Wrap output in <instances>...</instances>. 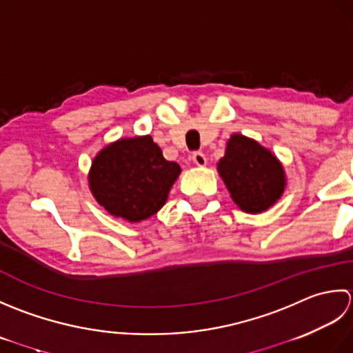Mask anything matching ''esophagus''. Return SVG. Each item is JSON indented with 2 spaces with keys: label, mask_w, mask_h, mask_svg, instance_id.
I'll use <instances>...</instances> for the list:
<instances>
[{
  "label": "esophagus",
  "mask_w": 353,
  "mask_h": 353,
  "mask_svg": "<svg viewBox=\"0 0 353 353\" xmlns=\"http://www.w3.org/2000/svg\"><path fill=\"white\" fill-rule=\"evenodd\" d=\"M192 161L195 163L198 168H204L205 164H207V158H205V155L203 152H195V154L192 155Z\"/></svg>",
  "instance_id": "esophagus-1"
}]
</instances>
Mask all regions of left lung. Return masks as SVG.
<instances>
[{
	"label": "left lung",
	"instance_id": "1",
	"mask_svg": "<svg viewBox=\"0 0 353 353\" xmlns=\"http://www.w3.org/2000/svg\"><path fill=\"white\" fill-rule=\"evenodd\" d=\"M218 172L233 203L251 214L274 205L286 187L285 169L279 158L242 134H233L228 139Z\"/></svg>",
	"mask_w": 353,
	"mask_h": 353
}]
</instances>
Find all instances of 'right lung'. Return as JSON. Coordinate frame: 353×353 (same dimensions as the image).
<instances>
[{"label":"right lung","mask_w":353,"mask_h":353,"mask_svg":"<svg viewBox=\"0 0 353 353\" xmlns=\"http://www.w3.org/2000/svg\"><path fill=\"white\" fill-rule=\"evenodd\" d=\"M181 168L163 157L150 135L119 139L94 157L88 185L97 203L114 218L141 222L166 204Z\"/></svg>","instance_id":"1"}]
</instances>
